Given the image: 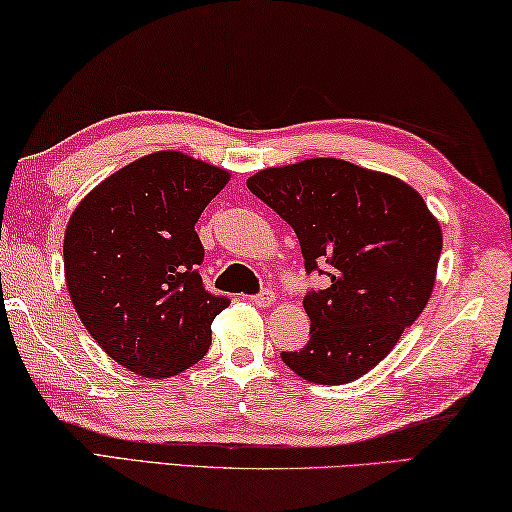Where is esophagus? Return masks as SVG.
Returning <instances> with one entry per match:
<instances>
[{"label":"esophagus","mask_w":512,"mask_h":512,"mask_svg":"<svg viewBox=\"0 0 512 512\" xmlns=\"http://www.w3.org/2000/svg\"><path fill=\"white\" fill-rule=\"evenodd\" d=\"M254 304L258 306V308H267V306H272L274 304V292L272 290H261L258 292V295L254 297Z\"/></svg>","instance_id":"34e87169"}]
</instances>
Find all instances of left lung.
Instances as JSON below:
<instances>
[{
    "label": "left lung",
    "mask_w": 512,
    "mask_h": 512,
    "mask_svg": "<svg viewBox=\"0 0 512 512\" xmlns=\"http://www.w3.org/2000/svg\"><path fill=\"white\" fill-rule=\"evenodd\" d=\"M247 188L295 229L306 272L331 279L304 297L311 340L283 351V363L311 383L360 379L429 304L442 251L438 220L408 183L340 158L267 167Z\"/></svg>",
    "instance_id": "left-lung-1"
}]
</instances>
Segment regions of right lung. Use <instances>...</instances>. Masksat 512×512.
<instances>
[{
  "label": "right lung",
  "mask_w": 512,
  "mask_h": 512,
  "mask_svg": "<svg viewBox=\"0 0 512 512\" xmlns=\"http://www.w3.org/2000/svg\"><path fill=\"white\" fill-rule=\"evenodd\" d=\"M229 172L181 152H156L92 188L67 222L65 283L83 326L115 363L147 379L206 356L229 299L199 276L195 224Z\"/></svg>",
  "instance_id": "1"
}]
</instances>
